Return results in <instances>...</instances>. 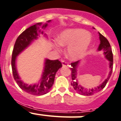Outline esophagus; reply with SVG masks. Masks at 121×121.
Segmentation results:
<instances>
[{
    "instance_id": "esophagus-1",
    "label": "esophagus",
    "mask_w": 121,
    "mask_h": 121,
    "mask_svg": "<svg viewBox=\"0 0 121 121\" xmlns=\"http://www.w3.org/2000/svg\"><path fill=\"white\" fill-rule=\"evenodd\" d=\"M61 63H62V65L63 66H69L68 62H66V61L62 60V61H61Z\"/></svg>"
}]
</instances>
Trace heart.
Masks as SVG:
<instances>
[{"mask_svg": "<svg viewBox=\"0 0 121 121\" xmlns=\"http://www.w3.org/2000/svg\"><path fill=\"white\" fill-rule=\"evenodd\" d=\"M92 36L83 29H69L63 31L58 37L61 46L68 47L67 55L71 60H77L85 55L90 46ZM56 49L59 50L58 47Z\"/></svg>", "mask_w": 121, "mask_h": 121, "instance_id": "1", "label": "heart"}]
</instances>
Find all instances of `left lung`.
Here are the masks:
<instances>
[{"instance_id":"obj_1","label":"left lung","mask_w":121,"mask_h":121,"mask_svg":"<svg viewBox=\"0 0 121 121\" xmlns=\"http://www.w3.org/2000/svg\"><path fill=\"white\" fill-rule=\"evenodd\" d=\"M99 35H100V43L98 47V50H103L104 52V55H105V57L109 61V68H110V71L109 73V74L108 78L104 80V82L100 85L95 88H92V89H87L86 87H82L78 83V79H77V68H78V65L80 63V61H77L75 62H73L71 63L72 68H71V86H73V89L76 90L78 93L81 95H86V96H89V95H92L97 92H100L103 89H104V87L106 86L108 81L109 79V78L111 77V73L112 71V65H113V56H112V50L111 48V45L109 44V42L107 40L106 37H104L102 34H101L99 32Z\"/></svg>"}]
</instances>
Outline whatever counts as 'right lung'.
<instances>
[{"label":"right lung","mask_w":121,"mask_h":121,"mask_svg":"<svg viewBox=\"0 0 121 121\" xmlns=\"http://www.w3.org/2000/svg\"><path fill=\"white\" fill-rule=\"evenodd\" d=\"M50 21L51 20H48V23L50 22ZM41 24L42 23H37L23 31L18 36L15 42L12 52V68L14 79L18 86L22 90L33 95H42L50 92L54 83L56 73L59 69L62 67V64L58 60H50L48 59H46L44 64L45 65L43 72L38 84L28 85L20 79L16 66L17 56L21 52H23L25 48H27L34 39L37 38L39 32L43 34L42 31L40 32V30H39V28L37 26H40ZM47 26V24H43L42 28H45Z\"/></svg>","instance_id":"right-lung-1"}]
</instances>
